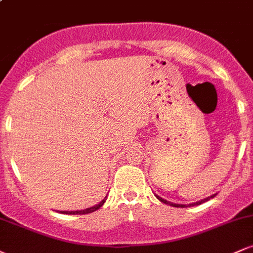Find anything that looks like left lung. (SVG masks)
Masks as SVG:
<instances>
[{
	"label": "left lung",
	"mask_w": 253,
	"mask_h": 253,
	"mask_svg": "<svg viewBox=\"0 0 253 253\" xmlns=\"http://www.w3.org/2000/svg\"><path fill=\"white\" fill-rule=\"evenodd\" d=\"M215 195H216V194H214V195L207 197V199H203V200H201V201L195 202V203H190V205H188V206H185V205H177V203L169 202V201H167V200H164V199H162V197H159L158 195H156V197H157V199H158L161 202L165 203V205H170V206H172V207H181V208H184V207H190V206H194V205H201V203L208 201V200H211V199H213V197L215 196Z\"/></svg>",
	"instance_id": "obj_1"
}]
</instances>
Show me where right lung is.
Listing matches in <instances>:
<instances>
[{"mask_svg": "<svg viewBox=\"0 0 253 253\" xmlns=\"http://www.w3.org/2000/svg\"><path fill=\"white\" fill-rule=\"evenodd\" d=\"M104 202H106V199H103L102 201H101L100 203H98V205L94 206V207L86 208V210H83V211H60V213H63V214H81V215H82V214H89V213H92V211H97L98 208H101V206H103V203H104Z\"/></svg>", "mask_w": 253, "mask_h": 253, "instance_id": "add662e5", "label": "right lung"}]
</instances>
